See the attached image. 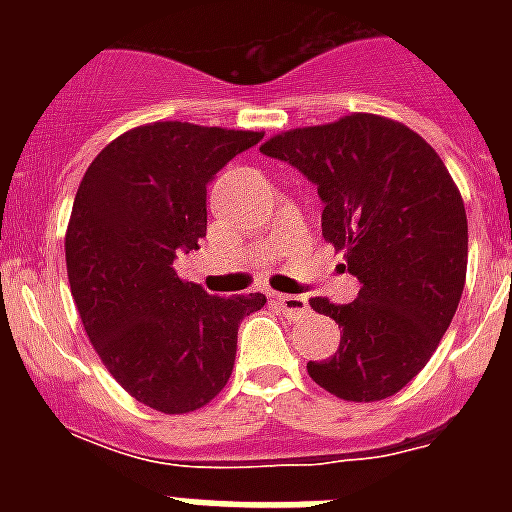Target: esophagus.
<instances>
[{
    "instance_id": "1",
    "label": "esophagus",
    "mask_w": 512,
    "mask_h": 512,
    "mask_svg": "<svg viewBox=\"0 0 512 512\" xmlns=\"http://www.w3.org/2000/svg\"><path fill=\"white\" fill-rule=\"evenodd\" d=\"M276 305L281 308V313L292 321L305 319L311 313V305H308V297L303 295H276Z\"/></svg>"
}]
</instances>
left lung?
Instances as JSON below:
<instances>
[{"label":"left lung","instance_id":"8db88e82","mask_svg":"<svg viewBox=\"0 0 512 512\" xmlns=\"http://www.w3.org/2000/svg\"><path fill=\"white\" fill-rule=\"evenodd\" d=\"M319 188L321 233L361 281L348 305L313 297L342 327L308 374L345 401H380L420 374L460 305L468 271L465 204L441 156L374 114L281 132L260 148Z\"/></svg>","mask_w":512,"mask_h":512}]
</instances>
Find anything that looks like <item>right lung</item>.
I'll return each instance as SVG.
<instances>
[{
    "label": "right lung",
    "mask_w": 512,
    "mask_h": 512,
    "mask_svg": "<svg viewBox=\"0 0 512 512\" xmlns=\"http://www.w3.org/2000/svg\"><path fill=\"white\" fill-rule=\"evenodd\" d=\"M263 132L154 122L87 167L66 231L76 311L100 361L140 404L201 409L225 388L244 316L265 295L217 297L183 281L177 252L207 236V185Z\"/></svg>",
    "instance_id": "right-lung-1"
}]
</instances>
